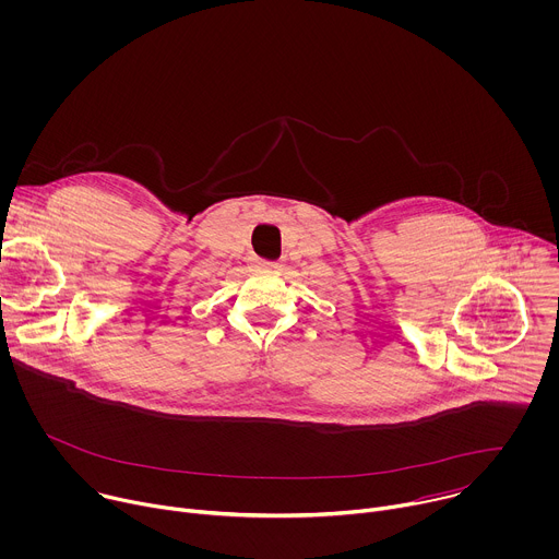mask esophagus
Instances as JSON below:
<instances>
[{"label":"esophagus","instance_id":"34e87169","mask_svg":"<svg viewBox=\"0 0 559 559\" xmlns=\"http://www.w3.org/2000/svg\"><path fill=\"white\" fill-rule=\"evenodd\" d=\"M254 267L257 270H278V263L276 261H257Z\"/></svg>","mask_w":559,"mask_h":559}]
</instances>
